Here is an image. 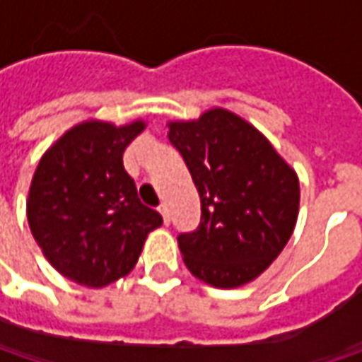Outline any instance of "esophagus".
<instances>
[{"mask_svg":"<svg viewBox=\"0 0 362 362\" xmlns=\"http://www.w3.org/2000/svg\"><path fill=\"white\" fill-rule=\"evenodd\" d=\"M159 214L163 216V221L169 226V223H171V211H169V207H167V205H160Z\"/></svg>","mask_w":362,"mask_h":362,"instance_id":"34e87169","label":"esophagus"}]
</instances>
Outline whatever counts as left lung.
<instances>
[{
    "label": "left lung",
    "instance_id": "obj_1",
    "mask_svg": "<svg viewBox=\"0 0 362 362\" xmlns=\"http://www.w3.org/2000/svg\"><path fill=\"white\" fill-rule=\"evenodd\" d=\"M167 127L202 199L199 228L177 238L185 266L216 288L256 280L296 228L298 175L254 124L228 108Z\"/></svg>",
    "mask_w": 362,
    "mask_h": 362
}]
</instances>
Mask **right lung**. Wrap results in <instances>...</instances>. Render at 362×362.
<instances>
[{"instance_id":"right-lung-1","label":"right lung","mask_w":362,"mask_h":362,"mask_svg":"<svg viewBox=\"0 0 362 362\" xmlns=\"http://www.w3.org/2000/svg\"><path fill=\"white\" fill-rule=\"evenodd\" d=\"M84 120L42 155L28 193V223L49 264L68 280L103 288L136 266L146 235L163 217L136 197L122 153L145 131Z\"/></svg>"}]
</instances>
